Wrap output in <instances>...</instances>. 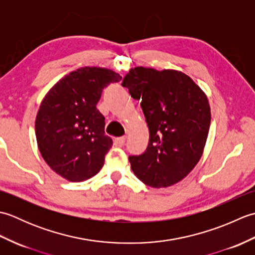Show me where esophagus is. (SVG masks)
Instances as JSON below:
<instances>
[{
    "label": "esophagus",
    "mask_w": 255,
    "mask_h": 255,
    "mask_svg": "<svg viewBox=\"0 0 255 255\" xmlns=\"http://www.w3.org/2000/svg\"><path fill=\"white\" fill-rule=\"evenodd\" d=\"M125 140H126V137L116 138L115 140H114V144H115L116 147H123L124 143H125Z\"/></svg>",
    "instance_id": "1"
}]
</instances>
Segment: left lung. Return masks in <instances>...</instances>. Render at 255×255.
I'll use <instances>...</instances> for the list:
<instances>
[{"label":"left lung","mask_w":255,"mask_h":255,"mask_svg":"<svg viewBox=\"0 0 255 255\" xmlns=\"http://www.w3.org/2000/svg\"><path fill=\"white\" fill-rule=\"evenodd\" d=\"M122 85L140 101L149 128L144 152L129 155L133 174L152 187L174 185L202 158L210 126L207 96L176 70L136 67Z\"/></svg>","instance_id":"1"}]
</instances>
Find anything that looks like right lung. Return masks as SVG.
I'll return each mask as SVG.
<instances>
[{
  "label": "right lung",
  "mask_w": 255,
  "mask_h": 255,
  "mask_svg": "<svg viewBox=\"0 0 255 255\" xmlns=\"http://www.w3.org/2000/svg\"><path fill=\"white\" fill-rule=\"evenodd\" d=\"M122 77L110 69L85 67L57 82L42 100L35 130L38 149L50 169L70 182L94 176L113 140L96 108L104 88Z\"/></svg>",
  "instance_id": "add662e5"
}]
</instances>
